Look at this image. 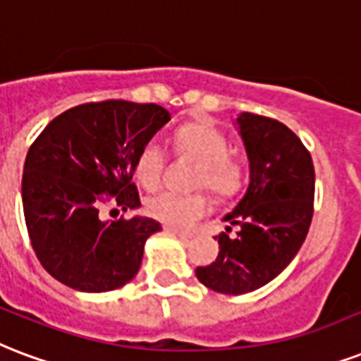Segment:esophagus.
Segmentation results:
<instances>
[{"label":"esophagus","instance_id":"1","mask_svg":"<svg viewBox=\"0 0 361 361\" xmlns=\"http://www.w3.org/2000/svg\"><path fill=\"white\" fill-rule=\"evenodd\" d=\"M164 231H169V233H172V235L180 236L181 240H189V238H192L191 233H185V231L176 229V227H164Z\"/></svg>","mask_w":361,"mask_h":361}]
</instances>
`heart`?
<instances>
[{
  "label": "heart",
  "instance_id": "b5f03b06",
  "mask_svg": "<svg viewBox=\"0 0 361 361\" xmlns=\"http://www.w3.org/2000/svg\"><path fill=\"white\" fill-rule=\"evenodd\" d=\"M174 145L181 159L199 164L192 185L206 187L217 199H231L244 183V166L229 155V142L219 128L210 123H189L176 132ZM166 169V153L159 140H149L140 149L134 172L140 183L153 189L161 183ZM147 216L164 225L185 229L210 212V199L204 192L178 195L161 191L145 200Z\"/></svg>",
  "mask_w": 361,
  "mask_h": 361
}]
</instances>
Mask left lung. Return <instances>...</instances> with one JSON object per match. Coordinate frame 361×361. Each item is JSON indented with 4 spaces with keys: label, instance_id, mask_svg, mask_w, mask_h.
Instances as JSON below:
<instances>
[{
    "label": "left lung",
    "instance_id": "1",
    "mask_svg": "<svg viewBox=\"0 0 361 361\" xmlns=\"http://www.w3.org/2000/svg\"><path fill=\"white\" fill-rule=\"evenodd\" d=\"M236 128L250 161L244 197L214 236L219 255L197 267V279L225 295L259 290L279 276L307 238L314 208V166L309 149L280 121L240 114ZM239 227L229 237L232 225Z\"/></svg>",
    "mask_w": 361,
    "mask_h": 361
}]
</instances>
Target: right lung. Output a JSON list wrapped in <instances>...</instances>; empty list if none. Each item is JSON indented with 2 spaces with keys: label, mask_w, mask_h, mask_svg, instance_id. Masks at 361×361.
I'll return each instance as SVG.
<instances>
[{
  "label": "right lung",
  "mask_w": 361,
  "mask_h": 361,
  "mask_svg": "<svg viewBox=\"0 0 361 361\" xmlns=\"http://www.w3.org/2000/svg\"><path fill=\"white\" fill-rule=\"evenodd\" d=\"M170 121L157 104L106 100L64 111L35 137L24 162L22 206L32 247L51 276L73 290H117L137 274L145 240L161 231L149 217L102 221L115 197L137 208L134 162Z\"/></svg>",
  "instance_id": "1"
}]
</instances>
